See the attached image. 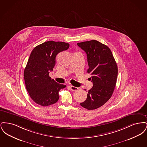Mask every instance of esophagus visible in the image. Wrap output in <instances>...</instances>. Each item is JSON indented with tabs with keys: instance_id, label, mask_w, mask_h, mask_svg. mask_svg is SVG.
<instances>
[{
	"instance_id": "34e87169",
	"label": "esophagus",
	"mask_w": 147,
	"mask_h": 147,
	"mask_svg": "<svg viewBox=\"0 0 147 147\" xmlns=\"http://www.w3.org/2000/svg\"><path fill=\"white\" fill-rule=\"evenodd\" d=\"M70 89L72 90V91H77L78 90V88L76 87V86H72V85H70Z\"/></svg>"
}]
</instances>
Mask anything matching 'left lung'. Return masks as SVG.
Here are the masks:
<instances>
[{
    "label": "left lung",
    "instance_id": "obj_1",
    "mask_svg": "<svg viewBox=\"0 0 147 147\" xmlns=\"http://www.w3.org/2000/svg\"><path fill=\"white\" fill-rule=\"evenodd\" d=\"M85 52L89 68L88 73L93 86L87 94L86 100L80 105L89 110L96 109L111 98L114 91L118 68L110 49L96 40L77 43Z\"/></svg>",
    "mask_w": 147,
    "mask_h": 147
}]
</instances>
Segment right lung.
<instances>
[{"label": "right lung", "mask_w": 147, "mask_h": 147, "mask_svg": "<svg viewBox=\"0 0 147 147\" xmlns=\"http://www.w3.org/2000/svg\"><path fill=\"white\" fill-rule=\"evenodd\" d=\"M69 44L49 41L35 47L24 72L26 88L30 98L42 106L52 105L59 98V91L66 85L58 83L49 76L56 64V56L69 49Z\"/></svg>", "instance_id": "right-lung-1"}]
</instances>
